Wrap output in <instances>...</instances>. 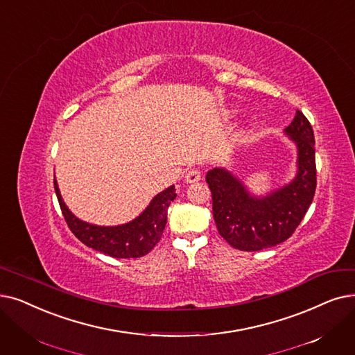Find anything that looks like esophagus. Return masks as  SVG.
<instances>
[{
  "label": "esophagus",
  "mask_w": 355,
  "mask_h": 355,
  "mask_svg": "<svg viewBox=\"0 0 355 355\" xmlns=\"http://www.w3.org/2000/svg\"><path fill=\"white\" fill-rule=\"evenodd\" d=\"M200 180H202V171H200V168L187 169V173H186V181L187 182H197Z\"/></svg>",
  "instance_id": "34e87169"
}]
</instances>
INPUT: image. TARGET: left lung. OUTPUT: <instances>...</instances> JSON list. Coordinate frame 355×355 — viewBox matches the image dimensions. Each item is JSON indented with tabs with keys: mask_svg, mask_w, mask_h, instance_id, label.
Returning a JSON list of instances; mask_svg holds the SVG:
<instances>
[{
	"mask_svg": "<svg viewBox=\"0 0 355 355\" xmlns=\"http://www.w3.org/2000/svg\"><path fill=\"white\" fill-rule=\"evenodd\" d=\"M286 133L299 149V171L288 186L264 198H254L225 169L214 168L206 175L216 227L235 250L261 251L284 242L295 234L312 205L316 191L313 129L297 110Z\"/></svg>",
	"mask_w": 355,
	"mask_h": 355,
	"instance_id": "8db88e82",
	"label": "left lung"
}]
</instances>
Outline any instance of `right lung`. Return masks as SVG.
I'll return each instance as SVG.
<instances>
[{
    "mask_svg": "<svg viewBox=\"0 0 355 355\" xmlns=\"http://www.w3.org/2000/svg\"><path fill=\"white\" fill-rule=\"evenodd\" d=\"M58 202L71 232L89 248L113 258H139L152 251L162 236L168 207L177 197L174 186L153 197L150 205L135 220L113 227L85 223L68 210L53 180Z\"/></svg>",
    "mask_w": 355,
    "mask_h": 355,
    "instance_id": "add662e5",
    "label": "right lung"
}]
</instances>
